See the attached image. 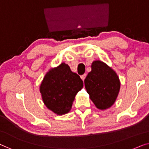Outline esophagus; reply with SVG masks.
<instances>
[{"label": "esophagus", "mask_w": 149, "mask_h": 149, "mask_svg": "<svg viewBox=\"0 0 149 149\" xmlns=\"http://www.w3.org/2000/svg\"><path fill=\"white\" fill-rule=\"evenodd\" d=\"M86 77V74H84V75H82L81 76V78L82 80L84 81V79H85Z\"/></svg>", "instance_id": "1"}]
</instances>
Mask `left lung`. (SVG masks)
Listing matches in <instances>:
<instances>
[{
  "instance_id": "8db88e82",
  "label": "left lung",
  "mask_w": 149,
  "mask_h": 149,
  "mask_svg": "<svg viewBox=\"0 0 149 149\" xmlns=\"http://www.w3.org/2000/svg\"><path fill=\"white\" fill-rule=\"evenodd\" d=\"M90 99L100 110L111 107L116 101L120 83L116 73L101 61L92 63V71L84 80Z\"/></svg>"
}]
</instances>
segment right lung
I'll return each instance as SVG.
<instances>
[{
  "label": "right lung",
  "instance_id": "obj_1",
  "mask_svg": "<svg viewBox=\"0 0 149 149\" xmlns=\"http://www.w3.org/2000/svg\"><path fill=\"white\" fill-rule=\"evenodd\" d=\"M83 84L79 75L62 63L47 73L40 86V92L49 109L57 115H63L70 112L75 95Z\"/></svg>",
  "mask_w": 149,
  "mask_h": 149
}]
</instances>
